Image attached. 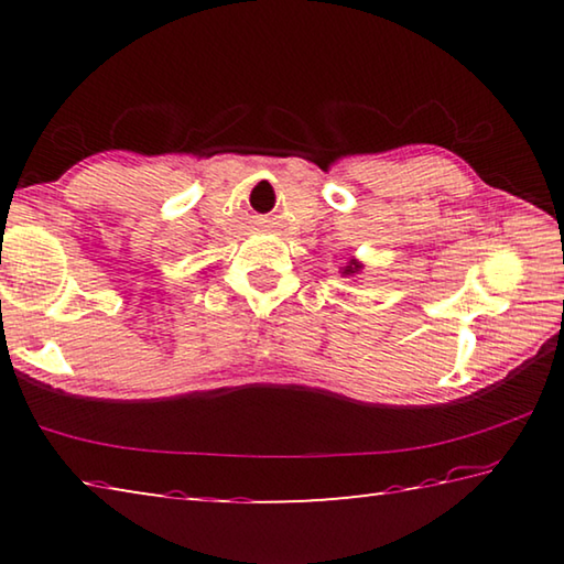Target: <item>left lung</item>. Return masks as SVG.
<instances>
[{
	"instance_id": "left-lung-1",
	"label": "left lung",
	"mask_w": 564,
	"mask_h": 564,
	"mask_svg": "<svg viewBox=\"0 0 564 564\" xmlns=\"http://www.w3.org/2000/svg\"><path fill=\"white\" fill-rule=\"evenodd\" d=\"M360 271H362V263H360L358 259H350V261L340 269V275H346V279H348V275H358Z\"/></svg>"
}]
</instances>
